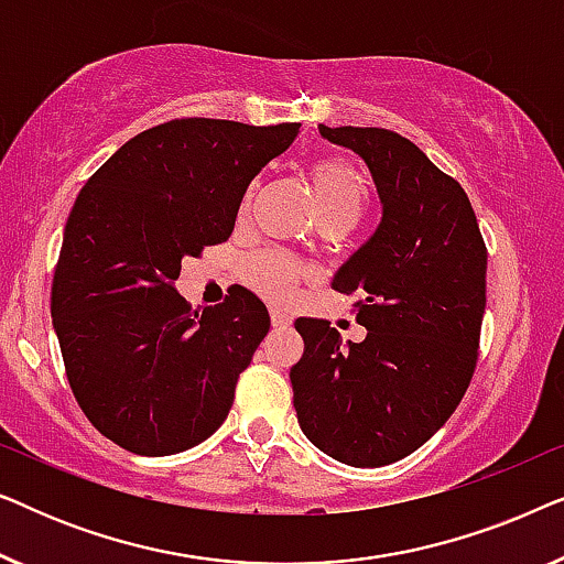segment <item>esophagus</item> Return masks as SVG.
Masks as SVG:
<instances>
[{"label":"esophagus","instance_id":"obj_1","mask_svg":"<svg viewBox=\"0 0 564 564\" xmlns=\"http://www.w3.org/2000/svg\"><path fill=\"white\" fill-rule=\"evenodd\" d=\"M272 326L274 328H290L292 326V318L288 313H282L280 307H272Z\"/></svg>","mask_w":564,"mask_h":564}]
</instances>
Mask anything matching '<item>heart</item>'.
<instances>
[{
    "mask_svg": "<svg viewBox=\"0 0 564 564\" xmlns=\"http://www.w3.org/2000/svg\"><path fill=\"white\" fill-rule=\"evenodd\" d=\"M313 184L315 205L323 220H349L357 223V218L365 210L369 199V182L367 174L349 159H321L307 169ZM253 197V184L246 189L241 197V207L238 213H249ZM305 274L303 264L292 259L290 253L282 251H259L246 259L243 264V280L249 288H253L269 300H288Z\"/></svg>",
    "mask_w": 564,
    "mask_h": 564,
    "instance_id": "b5f03b06",
    "label": "heart"
}]
</instances>
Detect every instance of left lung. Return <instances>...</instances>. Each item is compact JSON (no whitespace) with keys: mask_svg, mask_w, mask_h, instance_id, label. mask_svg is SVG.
I'll use <instances>...</instances> for the list:
<instances>
[{"mask_svg":"<svg viewBox=\"0 0 564 564\" xmlns=\"http://www.w3.org/2000/svg\"><path fill=\"white\" fill-rule=\"evenodd\" d=\"M372 174L380 226L330 288L357 295L365 341L297 318L305 351L290 369L303 434L344 465L384 467L426 444L473 380L485 313V251L465 189L408 138L326 128Z\"/></svg>","mask_w":564,"mask_h":564,"instance_id":"1","label":"left lung"}]
</instances>
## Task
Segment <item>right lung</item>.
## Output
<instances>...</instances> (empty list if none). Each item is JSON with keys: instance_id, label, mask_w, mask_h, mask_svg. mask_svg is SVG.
I'll return each instance as SVG.
<instances>
[{"instance_id": "add662e5", "label": "right lung", "mask_w": 564, "mask_h": 564, "mask_svg": "<svg viewBox=\"0 0 564 564\" xmlns=\"http://www.w3.org/2000/svg\"><path fill=\"white\" fill-rule=\"evenodd\" d=\"M300 122L184 118L149 128L91 174L64 228L51 290L66 377L99 434L143 457L205 442L269 330L246 288L192 311L184 257L228 241L241 197Z\"/></svg>"}]
</instances>
